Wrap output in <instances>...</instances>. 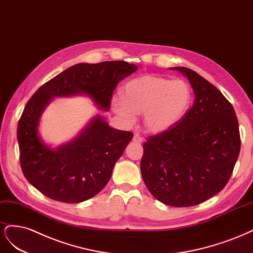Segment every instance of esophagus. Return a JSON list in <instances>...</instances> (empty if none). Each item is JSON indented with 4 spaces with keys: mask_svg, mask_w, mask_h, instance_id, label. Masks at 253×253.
I'll use <instances>...</instances> for the list:
<instances>
[{
    "mask_svg": "<svg viewBox=\"0 0 253 253\" xmlns=\"http://www.w3.org/2000/svg\"><path fill=\"white\" fill-rule=\"evenodd\" d=\"M132 141H133V142H135V143H138V144H140V143H142V142H143V138L140 136V134H138V133H134V134H133Z\"/></svg>",
    "mask_w": 253,
    "mask_h": 253,
    "instance_id": "obj_1",
    "label": "esophagus"
}]
</instances>
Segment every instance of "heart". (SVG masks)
<instances>
[{
	"instance_id": "obj_1",
	"label": "heart",
	"mask_w": 253,
	"mask_h": 253,
	"mask_svg": "<svg viewBox=\"0 0 253 253\" xmlns=\"http://www.w3.org/2000/svg\"><path fill=\"white\" fill-rule=\"evenodd\" d=\"M191 99V87L186 81L146 75L129 81L123 97H113L111 105L128 121L143 113L145 127L159 133L172 128L184 117Z\"/></svg>"
}]
</instances>
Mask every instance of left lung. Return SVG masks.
<instances>
[{
  "instance_id": "left-lung-1",
  "label": "left lung",
  "mask_w": 253,
  "mask_h": 253,
  "mask_svg": "<svg viewBox=\"0 0 253 253\" xmlns=\"http://www.w3.org/2000/svg\"><path fill=\"white\" fill-rule=\"evenodd\" d=\"M182 72L194 92L192 107L166 131L143 145L141 172L158 201L173 207L199 205L229 181L241 149L239 122L232 105L195 71Z\"/></svg>"
}]
</instances>
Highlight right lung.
Here are the masks:
<instances>
[{
  "mask_svg": "<svg viewBox=\"0 0 253 253\" xmlns=\"http://www.w3.org/2000/svg\"><path fill=\"white\" fill-rule=\"evenodd\" d=\"M137 67L125 61L80 63L41 86L27 102L18 125L21 168L26 180L49 199L80 203L99 193L133 133L93 118L75 140L51 149L39 135L40 118L52 97L86 94L109 110L120 81Z\"/></svg>",
  "mask_w": 253,
  "mask_h": 253,
  "instance_id": "1",
  "label": "right lung"
}]
</instances>
